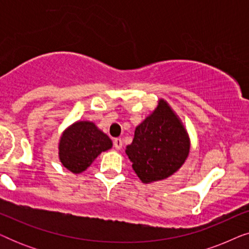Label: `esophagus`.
Segmentation results:
<instances>
[{
	"instance_id": "34e87169",
	"label": "esophagus",
	"mask_w": 249,
	"mask_h": 249,
	"mask_svg": "<svg viewBox=\"0 0 249 249\" xmlns=\"http://www.w3.org/2000/svg\"><path fill=\"white\" fill-rule=\"evenodd\" d=\"M113 145L117 149H120L122 147V139L121 138H114Z\"/></svg>"
}]
</instances>
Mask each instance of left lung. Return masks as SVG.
<instances>
[{
  "label": "left lung",
  "instance_id": "1",
  "mask_svg": "<svg viewBox=\"0 0 249 249\" xmlns=\"http://www.w3.org/2000/svg\"><path fill=\"white\" fill-rule=\"evenodd\" d=\"M189 147L181 122L161 100L156 110L136 128L125 153L139 179L148 183L173 175L186 161Z\"/></svg>",
  "mask_w": 249,
  "mask_h": 249
}]
</instances>
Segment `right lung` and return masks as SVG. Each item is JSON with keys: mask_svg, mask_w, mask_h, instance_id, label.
Wrapping results in <instances>:
<instances>
[{"mask_svg": "<svg viewBox=\"0 0 249 249\" xmlns=\"http://www.w3.org/2000/svg\"><path fill=\"white\" fill-rule=\"evenodd\" d=\"M112 147L111 139L98 130L93 122L78 121L63 132L59 144L60 161L64 168L80 173L102 152Z\"/></svg>", "mask_w": 249, "mask_h": 249, "instance_id": "right-lung-1", "label": "right lung"}]
</instances>
